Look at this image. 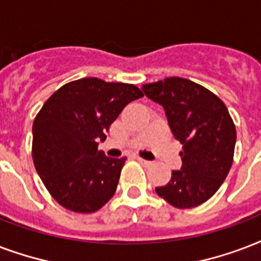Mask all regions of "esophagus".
I'll list each match as a JSON object with an SVG mask.
<instances>
[{
	"label": "esophagus",
	"mask_w": 261,
	"mask_h": 261,
	"mask_svg": "<svg viewBox=\"0 0 261 261\" xmlns=\"http://www.w3.org/2000/svg\"><path fill=\"white\" fill-rule=\"evenodd\" d=\"M137 161H139L140 163H143L144 166H151V165H152V162H149V161H145V159L140 158V156H137Z\"/></svg>",
	"instance_id": "obj_1"
}]
</instances>
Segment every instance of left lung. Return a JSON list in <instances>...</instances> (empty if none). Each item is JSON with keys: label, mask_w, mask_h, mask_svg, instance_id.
Returning <instances> with one entry per match:
<instances>
[{"label": "left lung", "mask_w": 261, "mask_h": 261, "mask_svg": "<svg viewBox=\"0 0 261 261\" xmlns=\"http://www.w3.org/2000/svg\"><path fill=\"white\" fill-rule=\"evenodd\" d=\"M166 113L173 136L182 144L181 170L155 191L175 208H192L215 195L233 165L236 125L226 105L211 91L182 77L143 86Z\"/></svg>", "instance_id": "obj_1"}]
</instances>
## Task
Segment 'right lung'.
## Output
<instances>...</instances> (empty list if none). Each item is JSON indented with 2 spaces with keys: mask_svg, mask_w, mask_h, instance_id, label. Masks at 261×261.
<instances>
[{
  "mask_svg": "<svg viewBox=\"0 0 261 261\" xmlns=\"http://www.w3.org/2000/svg\"><path fill=\"white\" fill-rule=\"evenodd\" d=\"M143 96L136 86L84 77L58 88L32 125V159L44 187L66 210L91 214L116 193L126 158L98 149L124 108Z\"/></svg>",
  "mask_w": 261,
  "mask_h": 261,
  "instance_id": "1",
  "label": "right lung"
}]
</instances>
